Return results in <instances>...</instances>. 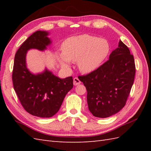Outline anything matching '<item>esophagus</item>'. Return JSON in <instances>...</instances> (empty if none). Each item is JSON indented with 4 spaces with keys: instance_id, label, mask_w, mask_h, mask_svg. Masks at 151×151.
I'll list each match as a JSON object with an SVG mask.
<instances>
[{
    "instance_id": "1",
    "label": "esophagus",
    "mask_w": 151,
    "mask_h": 151,
    "mask_svg": "<svg viewBox=\"0 0 151 151\" xmlns=\"http://www.w3.org/2000/svg\"><path fill=\"white\" fill-rule=\"evenodd\" d=\"M81 83V81L77 78V77H75L73 78V84L74 86H77L78 84H80Z\"/></svg>"
}]
</instances>
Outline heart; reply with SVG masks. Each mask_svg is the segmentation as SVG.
<instances>
[{"label": "heart", "instance_id": "heart-1", "mask_svg": "<svg viewBox=\"0 0 151 151\" xmlns=\"http://www.w3.org/2000/svg\"><path fill=\"white\" fill-rule=\"evenodd\" d=\"M62 54L57 58L63 67H69L70 62H77L79 70L90 73L97 70L110 53L108 41L89 34L67 38L62 46Z\"/></svg>", "mask_w": 151, "mask_h": 151}]
</instances>
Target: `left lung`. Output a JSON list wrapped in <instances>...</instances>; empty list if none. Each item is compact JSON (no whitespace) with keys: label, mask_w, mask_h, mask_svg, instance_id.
Wrapping results in <instances>:
<instances>
[{"label":"left lung","mask_w":151,"mask_h":151,"mask_svg":"<svg viewBox=\"0 0 151 151\" xmlns=\"http://www.w3.org/2000/svg\"><path fill=\"white\" fill-rule=\"evenodd\" d=\"M134 56L121 40L109 60L95 71L80 76L87 89L89 110L95 117L111 116L123 108L134 83Z\"/></svg>","instance_id":"8db88e82"}]
</instances>
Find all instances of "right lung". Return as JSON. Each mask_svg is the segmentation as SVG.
Returning <instances> with one entry per match:
<instances>
[{"instance_id":"obj_1","label":"right lung","mask_w":151,"mask_h":151,"mask_svg":"<svg viewBox=\"0 0 151 151\" xmlns=\"http://www.w3.org/2000/svg\"><path fill=\"white\" fill-rule=\"evenodd\" d=\"M49 32L37 30L28 37L15 54L12 81L22 106L31 115L50 117L59 111L66 94L73 87L72 76L60 78L45 69L37 74L27 68V53L30 49L44 51L52 43Z\"/></svg>"}]
</instances>
